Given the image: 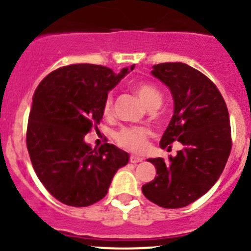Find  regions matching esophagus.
Returning a JSON list of instances; mask_svg holds the SVG:
<instances>
[{
    "label": "esophagus",
    "mask_w": 251,
    "mask_h": 251,
    "mask_svg": "<svg viewBox=\"0 0 251 251\" xmlns=\"http://www.w3.org/2000/svg\"><path fill=\"white\" fill-rule=\"evenodd\" d=\"M130 160H131V163H140V162H142V160H143V158H142V157H140V155L131 154V157H130Z\"/></svg>",
    "instance_id": "esophagus-1"
}]
</instances>
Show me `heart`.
Wrapping results in <instances>:
<instances>
[{
	"label": "heart",
	"instance_id": "1",
	"mask_svg": "<svg viewBox=\"0 0 251 251\" xmlns=\"http://www.w3.org/2000/svg\"><path fill=\"white\" fill-rule=\"evenodd\" d=\"M135 92L146 106L155 100H162L160 92L150 83L136 84ZM111 111H113V99L110 96H108L103 104V114L105 116H109ZM148 136H150V131L146 127H125L121 128L116 133L115 138L119 145L123 147L135 151V152H140V151L145 150L147 146Z\"/></svg>",
	"mask_w": 251,
	"mask_h": 251
}]
</instances>
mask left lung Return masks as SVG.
<instances>
[{
    "instance_id": "8db88e82",
    "label": "left lung",
    "mask_w": 251,
    "mask_h": 251,
    "mask_svg": "<svg viewBox=\"0 0 251 251\" xmlns=\"http://www.w3.org/2000/svg\"><path fill=\"white\" fill-rule=\"evenodd\" d=\"M153 77L169 88L174 111L160 140L170 150L179 141L175 157L150 158L157 176L142 186L150 201L164 208H180L205 195L222 174L229 157V114L217 87L198 70L181 62L152 67Z\"/></svg>"
}]
</instances>
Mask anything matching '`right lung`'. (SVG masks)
<instances>
[{
    "label": "right lung",
    "instance_id": "right-lung-1",
    "mask_svg": "<svg viewBox=\"0 0 251 251\" xmlns=\"http://www.w3.org/2000/svg\"><path fill=\"white\" fill-rule=\"evenodd\" d=\"M133 69L115 74L99 65H70L51 72L36 88L26 147L39 180L60 202L75 207L98 202L128 163L127 152L109 143L92 148L84 136L103 119L109 92Z\"/></svg>",
    "mask_w": 251,
    "mask_h": 251
}]
</instances>
